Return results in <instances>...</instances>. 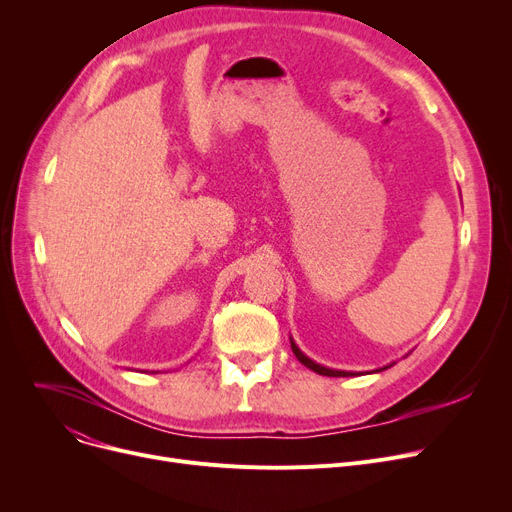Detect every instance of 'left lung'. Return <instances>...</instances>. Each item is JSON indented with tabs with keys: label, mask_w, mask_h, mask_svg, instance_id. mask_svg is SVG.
Wrapping results in <instances>:
<instances>
[{
	"label": "left lung",
	"mask_w": 512,
	"mask_h": 512,
	"mask_svg": "<svg viewBox=\"0 0 512 512\" xmlns=\"http://www.w3.org/2000/svg\"><path fill=\"white\" fill-rule=\"evenodd\" d=\"M290 346H292V353H294V357H297L305 367H309V369H313L315 373H319V375H328V378H348V375H355V373H348V371H336V369H328V367H321V365H317V363H313L311 359H307L301 351H299V346L294 344L292 340H290ZM386 369V367H384Z\"/></svg>",
	"instance_id": "1"
}]
</instances>
